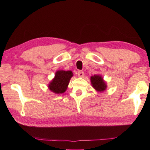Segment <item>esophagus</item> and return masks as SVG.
I'll return each instance as SVG.
<instances>
[{"label":"esophagus","mask_w":150,"mask_h":150,"mask_svg":"<svg viewBox=\"0 0 150 150\" xmlns=\"http://www.w3.org/2000/svg\"><path fill=\"white\" fill-rule=\"evenodd\" d=\"M78 75L79 77H82L84 76V72L83 71H78Z\"/></svg>","instance_id":"obj_1"}]
</instances>
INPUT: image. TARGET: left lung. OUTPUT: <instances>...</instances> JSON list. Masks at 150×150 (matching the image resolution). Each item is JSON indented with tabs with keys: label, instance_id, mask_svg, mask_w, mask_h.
I'll list each match as a JSON object with an SVG mask.
<instances>
[{
	"label": "left lung",
	"instance_id": "left-lung-1",
	"mask_svg": "<svg viewBox=\"0 0 150 150\" xmlns=\"http://www.w3.org/2000/svg\"><path fill=\"white\" fill-rule=\"evenodd\" d=\"M93 87L98 91H103L106 89V85L102 77L99 75H94L91 77Z\"/></svg>",
	"mask_w": 150,
	"mask_h": 150
}]
</instances>
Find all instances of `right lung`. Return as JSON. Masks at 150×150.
Returning <instances> with one entry per match:
<instances>
[{"instance_id":"right-lung-1","label":"right lung","mask_w":150,"mask_h":150,"mask_svg":"<svg viewBox=\"0 0 150 150\" xmlns=\"http://www.w3.org/2000/svg\"><path fill=\"white\" fill-rule=\"evenodd\" d=\"M73 73L71 71H58L49 85L50 89L56 94L63 93L67 88Z\"/></svg>"}]
</instances>
